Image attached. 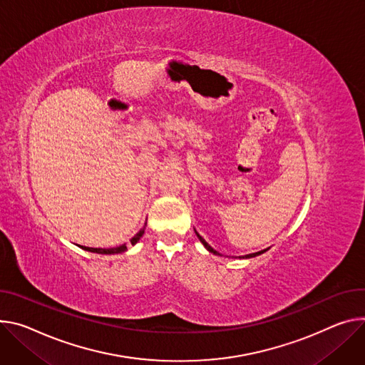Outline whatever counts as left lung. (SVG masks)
Listing matches in <instances>:
<instances>
[{"label":"left lung","mask_w":365,"mask_h":365,"mask_svg":"<svg viewBox=\"0 0 365 365\" xmlns=\"http://www.w3.org/2000/svg\"><path fill=\"white\" fill-rule=\"evenodd\" d=\"M195 235L197 236V239H200V240H201V243H202V245L205 246V249H207L208 252H211V253H214V255H220V253H218L217 250H214V249H212V247H211V246H210V245H208V243H207V242H205V240H204V239H202V237L200 236V233H197V231H196V230H195ZM267 250H268V249H264V250H260V252H256V253H250V255H246V256H243V257H246V259H249V257H255V256H259V255L264 253V252H267Z\"/></svg>","instance_id":"obj_1"}]
</instances>
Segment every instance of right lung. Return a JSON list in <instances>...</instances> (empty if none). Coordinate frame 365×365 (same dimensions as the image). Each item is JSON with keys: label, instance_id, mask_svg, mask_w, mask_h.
Listing matches in <instances>:
<instances>
[{"label": "right lung", "instance_id": "right-lung-1", "mask_svg": "<svg viewBox=\"0 0 365 365\" xmlns=\"http://www.w3.org/2000/svg\"><path fill=\"white\" fill-rule=\"evenodd\" d=\"M144 230H145V225L138 231V233L130 239V245L134 246L144 235ZM81 249L87 250V252H93V253H101V255H116V253H123L126 252V245H122L119 247H113V249H94V247H86V246H81Z\"/></svg>", "mask_w": 365, "mask_h": 365}]
</instances>
